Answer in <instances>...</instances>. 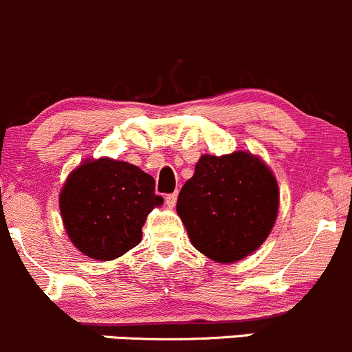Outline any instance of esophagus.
Wrapping results in <instances>:
<instances>
[{
  "label": "esophagus",
  "mask_w": 352,
  "mask_h": 352,
  "mask_svg": "<svg viewBox=\"0 0 352 352\" xmlns=\"http://www.w3.org/2000/svg\"><path fill=\"white\" fill-rule=\"evenodd\" d=\"M176 200H177V193H169V195H166V203H168V206H175Z\"/></svg>",
  "instance_id": "esophagus-1"
}]
</instances>
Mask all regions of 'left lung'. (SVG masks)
Segmentation results:
<instances>
[{"label": "left lung", "mask_w": 352, "mask_h": 352, "mask_svg": "<svg viewBox=\"0 0 352 352\" xmlns=\"http://www.w3.org/2000/svg\"><path fill=\"white\" fill-rule=\"evenodd\" d=\"M278 183L249 152L201 155L177 197L176 212L191 244L217 263L254 252L278 215Z\"/></svg>", "instance_id": "obj_1"}]
</instances>
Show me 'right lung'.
Returning a JSON list of instances; mask_svg holds the SVG:
<instances>
[{
    "mask_svg": "<svg viewBox=\"0 0 352 352\" xmlns=\"http://www.w3.org/2000/svg\"><path fill=\"white\" fill-rule=\"evenodd\" d=\"M154 177L113 159L88 161L71 173L60 191L64 227L88 257L110 261L135 248L147 215L162 197Z\"/></svg>",
    "mask_w": 352,
    "mask_h": 352,
    "instance_id": "right-lung-1",
    "label": "right lung"
}]
</instances>
